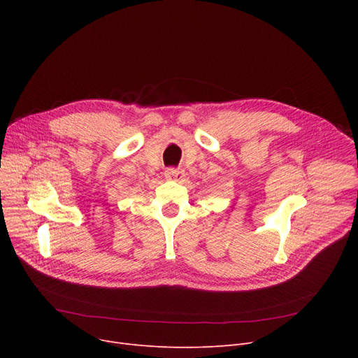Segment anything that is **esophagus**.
Masks as SVG:
<instances>
[{
	"label": "esophagus",
	"instance_id": "34e87169",
	"mask_svg": "<svg viewBox=\"0 0 358 358\" xmlns=\"http://www.w3.org/2000/svg\"><path fill=\"white\" fill-rule=\"evenodd\" d=\"M182 177H184V174H182V171H180V169L168 168L165 171V178L168 181H180Z\"/></svg>",
	"mask_w": 358,
	"mask_h": 358
}]
</instances>
